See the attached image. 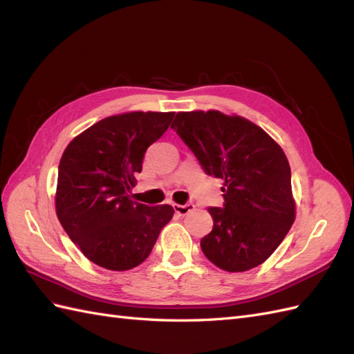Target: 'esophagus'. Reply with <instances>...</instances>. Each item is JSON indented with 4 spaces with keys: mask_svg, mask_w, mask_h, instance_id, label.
Returning a JSON list of instances; mask_svg holds the SVG:
<instances>
[{
    "mask_svg": "<svg viewBox=\"0 0 354 354\" xmlns=\"http://www.w3.org/2000/svg\"><path fill=\"white\" fill-rule=\"evenodd\" d=\"M174 211L177 214H180V216H186V214H189L190 211L195 209V205L194 203H186V205H180V203H174Z\"/></svg>",
    "mask_w": 354,
    "mask_h": 354,
    "instance_id": "obj_1",
    "label": "esophagus"
}]
</instances>
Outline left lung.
<instances>
[{
    "instance_id": "left-lung-1",
    "label": "left lung",
    "mask_w": 354,
    "mask_h": 354,
    "mask_svg": "<svg viewBox=\"0 0 354 354\" xmlns=\"http://www.w3.org/2000/svg\"><path fill=\"white\" fill-rule=\"evenodd\" d=\"M171 128L205 174L223 178L224 208H208L214 227L201 239L207 259L226 272L264 263L295 220L291 168L263 128L218 111L178 112Z\"/></svg>"
}]
</instances>
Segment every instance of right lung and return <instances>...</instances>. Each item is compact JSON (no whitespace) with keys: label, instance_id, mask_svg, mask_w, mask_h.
I'll return each mask as SVG.
<instances>
[{"label":"right lung","instance_id":"obj_1","mask_svg":"<svg viewBox=\"0 0 354 354\" xmlns=\"http://www.w3.org/2000/svg\"><path fill=\"white\" fill-rule=\"evenodd\" d=\"M174 112L108 116L78 134L59 164L56 214L72 242L103 269L142 264L173 218L171 205L131 201L147 147L162 136Z\"/></svg>","mask_w":354,"mask_h":354}]
</instances>
